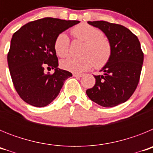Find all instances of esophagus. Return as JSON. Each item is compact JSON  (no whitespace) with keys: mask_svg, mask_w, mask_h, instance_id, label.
<instances>
[{"mask_svg":"<svg viewBox=\"0 0 153 153\" xmlns=\"http://www.w3.org/2000/svg\"><path fill=\"white\" fill-rule=\"evenodd\" d=\"M74 75V76H75V77H82L84 74H73Z\"/></svg>","mask_w":153,"mask_h":153,"instance_id":"34e87169","label":"esophagus"}]
</instances>
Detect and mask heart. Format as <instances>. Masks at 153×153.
<instances>
[{"mask_svg":"<svg viewBox=\"0 0 153 153\" xmlns=\"http://www.w3.org/2000/svg\"><path fill=\"white\" fill-rule=\"evenodd\" d=\"M73 36L86 42L83 50L84 56L68 57L60 62L63 69L73 73H80L90 70L94 65L102 67L109 61L112 54L111 44L103 36L100 30L86 24L76 26L71 30ZM54 50L57 56L65 57L70 51V39L67 33H60L54 41Z\"/></svg>","mask_w":153,"mask_h":153,"instance_id":"obj_1","label":"heart"}]
</instances>
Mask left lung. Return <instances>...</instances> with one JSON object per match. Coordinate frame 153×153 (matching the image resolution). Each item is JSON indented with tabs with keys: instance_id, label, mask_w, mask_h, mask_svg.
<instances>
[{
	"instance_id": "8db88e82",
	"label": "left lung",
	"mask_w": 153,
	"mask_h": 153,
	"mask_svg": "<svg viewBox=\"0 0 153 153\" xmlns=\"http://www.w3.org/2000/svg\"><path fill=\"white\" fill-rule=\"evenodd\" d=\"M87 23L105 33L111 44L112 54L101 69L103 74L94 76L96 83L86 90V95L100 106H116L128 100L137 87L143 63L140 43L122 25L104 21Z\"/></svg>"
}]
</instances>
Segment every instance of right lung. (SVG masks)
I'll return each mask as SVG.
<instances>
[{
  "label": "right lung",
  "instance_id": "1",
  "mask_svg": "<svg viewBox=\"0 0 153 153\" xmlns=\"http://www.w3.org/2000/svg\"><path fill=\"white\" fill-rule=\"evenodd\" d=\"M79 23L45 17L27 23L13 34L8 67L16 91L27 103L47 106L60 93L64 81L72 76L57 67L54 41L59 33ZM45 66L54 68L55 73L45 74Z\"/></svg>",
  "mask_w": 153,
  "mask_h": 153
}]
</instances>
